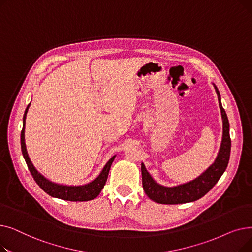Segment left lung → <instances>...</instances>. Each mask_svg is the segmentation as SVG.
<instances>
[{"label":"left lung","mask_w":252,"mask_h":252,"mask_svg":"<svg viewBox=\"0 0 252 252\" xmlns=\"http://www.w3.org/2000/svg\"><path fill=\"white\" fill-rule=\"evenodd\" d=\"M213 85L217 92L219 106L222 119L221 143L216 159L213 162V164L209 165L203 173L200 176H198L196 179L173 187H166L158 184L149 174V171L146 169L145 164L142 162L141 171L143 189L145 193H146V195L154 202L160 204H183L200 199L201 197L208 193L210 189L218 183V181L222 176L224 170H226L228 166L231 152L230 124L227 113L222 108L220 92L217 86L215 84Z\"/></svg>","instance_id":"8db88e82"}]
</instances>
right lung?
Listing matches in <instances>:
<instances>
[{"label": "right lung", "mask_w": 252, "mask_h": 252, "mask_svg": "<svg viewBox=\"0 0 252 252\" xmlns=\"http://www.w3.org/2000/svg\"><path fill=\"white\" fill-rule=\"evenodd\" d=\"M31 106V103L28 105V107L25 109L24 115H23V126L21 131V151L22 155L25 159L26 164L29 166V169L31 171L32 176L33 177L36 184L41 187L47 194L50 196L58 198V199L67 200V201H90L95 199V198L101 193L102 189L105 186V183L107 181L109 170L111 167V164L114 160L116 155H113L110 159L107 161L102 168L101 173L98 175L96 179L93 181L84 184V185H63L54 183L47 178H45L41 173H38V170L34 167L32 164L31 158L28 153V149H26L25 144V121H26V114H28L29 108Z\"/></svg>", "instance_id": "1"}]
</instances>
